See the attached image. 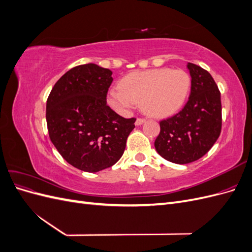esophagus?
Returning <instances> with one entry per match:
<instances>
[{"instance_id": "esophagus-1", "label": "esophagus", "mask_w": 252, "mask_h": 252, "mask_svg": "<svg viewBox=\"0 0 252 252\" xmlns=\"http://www.w3.org/2000/svg\"><path fill=\"white\" fill-rule=\"evenodd\" d=\"M145 122H146V119H144V118H138V119H136V121H135V125L140 126V125H142L143 123H145Z\"/></svg>"}]
</instances>
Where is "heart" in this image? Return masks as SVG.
Returning <instances> with one entry per match:
<instances>
[{"label": "heart", "mask_w": 252, "mask_h": 252, "mask_svg": "<svg viewBox=\"0 0 252 252\" xmlns=\"http://www.w3.org/2000/svg\"><path fill=\"white\" fill-rule=\"evenodd\" d=\"M191 85L189 74L169 68L135 71L121 80L120 88H111L108 102L112 107L125 113L135 104L152 117H164L178 110L186 101Z\"/></svg>", "instance_id": "obj_1"}]
</instances>
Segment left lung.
<instances>
[{"instance_id": "8db88e82", "label": "left lung", "mask_w": 252, "mask_h": 252, "mask_svg": "<svg viewBox=\"0 0 252 252\" xmlns=\"http://www.w3.org/2000/svg\"><path fill=\"white\" fill-rule=\"evenodd\" d=\"M191 91L184 108L159 122L155 142L158 154L175 164H188L211 149L222 129L220 93L211 74L188 63Z\"/></svg>"}]
</instances>
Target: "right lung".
I'll return each instance as SVG.
<instances>
[{
  "label": "right lung",
  "mask_w": 252,
  "mask_h": 252,
  "mask_svg": "<svg viewBox=\"0 0 252 252\" xmlns=\"http://www.w3.org/2000/svg\"><path fill=\"white\" fill-rule=\"evenodd\" d=\"M112 71L96 64L71 68L55 84L46 103L49 138L75 168L97 172L123 156L135 118L125 119L106 102Z\"/></svg>",
  "instance_id": "add662e5"
}]
</instances>
